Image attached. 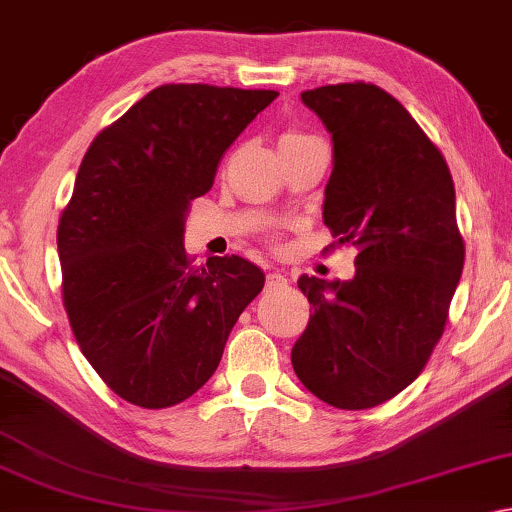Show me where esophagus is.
I'll use <instances>...</instances> for the list:
<instances>
[{"label": "esophagus", "instance_id": "obj_1", "mask_svg": "<svg viewBox=\"0 0 512 512\" xmlns=\"http://www.w3.org/2000/svg\"><path fill=\"white\" fill-rule=\"evenodd\" d=\"M283 286H288V279L283 277V274L279 272L267 274V288H283Z\"/></svg>", "mask_w": 512, "mask_h": 512}]
</instances>
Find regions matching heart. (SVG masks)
Listing matches in <instances>:
<instances>
[{
  "label": "heart",
  "instance_id": "heart-1",
  "mask_svg": "<svg viewBox=\"0 0 512 512\" xmlns=\"http://www.w3.org/2000/svg\"><path fill=\"white\" fill-rule=\"evenodd\" d=\"M306 137H311V135H306V132H300V130H288V132H283L281 141H295V139H306Z\"/></svg>",
  "mask_w": 512,
  "mask_h": 512
}]
</instances>
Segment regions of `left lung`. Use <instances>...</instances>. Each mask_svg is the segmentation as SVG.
I'll list each match as a JSON object with an SVG mask.
<instances>
[{
    "label": "left lung",
    "mask_w": 512,
    "mask_h": 512,
    "mask_svg": "<svg viewBox=\"0 0 512 512\" xmlns=\"http://www.w3.org/2000/svg\"><path fill=\"white\" fill-rule=\"evenodd\" d=\"M302 100L334 141L322 219L336 245L359 254L350 281L297 279L313 316L290 359L313 396L368 410L410 387L444 334L465 265L453 178L442 151L380 86L329 84Z\"/></svg>",
    "instance_id": "obj_1"
}]
</instances>
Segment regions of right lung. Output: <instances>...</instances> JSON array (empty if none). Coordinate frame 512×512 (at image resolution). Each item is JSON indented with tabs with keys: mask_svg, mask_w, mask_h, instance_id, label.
<instances>
[{
	"mask_svg": "<svg viewBox=\"0 0 512 512\" xmlns=\"http://www.w3.org/2000/svg\"><path fill=\"white\" fill-rule=\"evenodd\" d=\"M277 91L162 84L100 130L59 217L61 297L75 341L128 403L164 410L210 380L265 277L240 256L194 265L185 217Z\"/></svg>",
	"mask_w": 512,
	"mask_h": 512,
	"instance_id": "1",
	"label": "right lung"
}]
</instances>
